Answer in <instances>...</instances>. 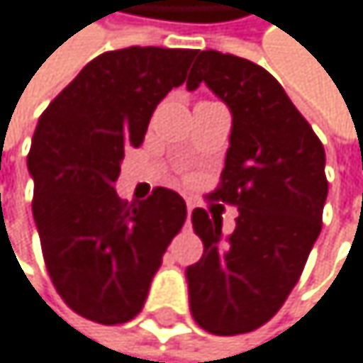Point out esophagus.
I'll return each mask as SVG.
<instances>
[{"instance_id":"obj_1","label":"esophagus","mask_w":363,"mask_h":363,"mask_svg":"<svg viewBox=\"0 0 363 363\" xmlns=\"http://www.w3.org/2000/svg\"><path fill=\"white\" fill-rule=\"evenodd\" d=\"M191 211H194V202L187 200V216H189V218H191Z\"/></svg>"}]
</instances>
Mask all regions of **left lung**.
Returning a JSON list of instances; mask_svg holds the SVG:
<instances>
[{"mask_svg": "<svg viewBox=\"0 0 363 363\" xmlns=\"http://www.w3.org/2000/svg\"><path fill=\"white\" fill-rule=\"evenodd\" d=\"M204 82L233 113L230 147L208 200L240 208L235 230L194 208L204 255L187 268L196 323L216 335L259 329L298 283L323 228L329 191L325 147L263 67L216 50L198 52L187 89Z\"/></svg>", "mask_w": 363, "mask_h": 363, "instance_id": "1", "label": "left lung"}]
</instances>
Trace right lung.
<instances>
[{"label": "right lung", "instance_id": "add662e5", "mask_svg": "<svg viewBox=\"0 0 363 363\" xmlns=\"http://www.w3.org/2000/svg\"><path fill=\"white\" fill-rule=\"evenodd\" d=\"M198 50L123 48L93 58L40 115L28 155L32 213L48 274L78 315L133 320L183 228L187 204L157 187L143 202L115 191L119 163L143 143L157 104L187 78Z\"/></svg>", "mask_w": 363, "mask_h": 363}]
</instances>
